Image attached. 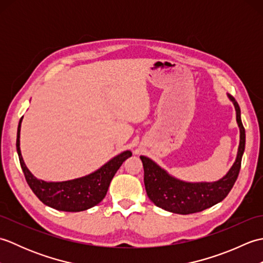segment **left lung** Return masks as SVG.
Returning <instances> with one entry per match:
<instances>
[{
	"instance_id": "obj_1",
	"label": "left lung",
	"mask_w": 263,
	"mask_h": 263,
	"mask_svg": "<svg viewBox=\"0 0 263 263\" xmlns=\"http://www.w3.org/2000/svg\"><path fill=\"white\" fill-rule=\"evenodd\" d=\"M236 110L239 144L236 159L226 175L215 182H186L171 175L147 156H140L144 171V186L149 199L166 211L178 215L195 214L219 203L235 184L245 149V130L237 102L227 95Z\"/></svg>"
}]
</instances>
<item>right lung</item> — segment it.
<instances>
[{
  "mask_svg": "<svg viewBox=\"0 0 263 263\" xmlns=\"http://www.w3.org/2000/svg\"><path fill=\"white\" fill-rule=\"evenodd\" d=\"M21 117L16 132V153L19 156L20 165L24 172L28 185L30 186L36 197L44 204L60 211L77 212L90 209L102 201L109 187L110 181L113 180L115 173L119 171L123 161L131 157L130 150H124L115 157L109 159L107 163L100 166L98 170L90 174L73 178V180L61 182H47L37 178L28 170L22 158L20 149V130Z\"/></svg>",
  "mask_w": 263,
  "mask_h": 263,
  "instance_id": "1",
  "label": "right lung"
}]
</instances>
